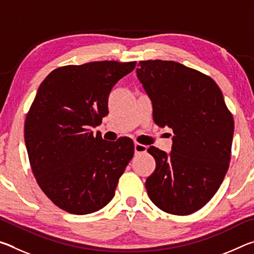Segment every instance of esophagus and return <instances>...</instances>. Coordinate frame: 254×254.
Listing matches in <instances>:
<instances>
[{"label": "esophagus", "mask_w": 254, "mask_h": 254, "mask_svg": "<svg viewBox=\"0 0 254 254\" xmlns=\"http://www.w3.org/2000/svg\"><path fill=\"white\" fill-rule=\"evenodd\" d=\"M134 151L135 153H144L147 151V147H145L144 144H141V143H134Z\"/></svg>", "instance_id": "esophagus-1"}]
</instances>
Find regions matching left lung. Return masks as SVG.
I'll return each instance as SVG.
<instances>
[{
  "label": "left lung",
  "mask_w": 254,
  "mask_h": 254,
  "mask_svg": "<svg viewBox=\"0 0 254 254\" xmlns=\"http://www.w3.org/2000/svg\"><path fill=\"white\" fill-rule=\"evenodd\" d=\"M137 79L159 127L174 132L171 151L150 147L156 169L145 180L152 203L174 215L207 204L229 169L234 122L217 84L170 60L140 62Z\"/></svg>",
  "instance_id": "8db88e82"
}]
</instances>
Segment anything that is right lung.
<instances>
[{"label": "right lung", "mask_w": 254, "mask_h": 254, "mask_svg": "<svg viewBox=\"0 0 254 254\" xmlns=\"http://www.w3.org/2000/svg\"><path fill=\"white\" fill-rule=\"evenodd\" d=\"M136 63L93 62L50 72L25 119L24 141L32 173L59 208L84 215L104 207L134 153L128 137L117 142L91 128L109 114L113 86Z\"/></svg>", "instance_id": "right-lung-1"}]
</instances>
